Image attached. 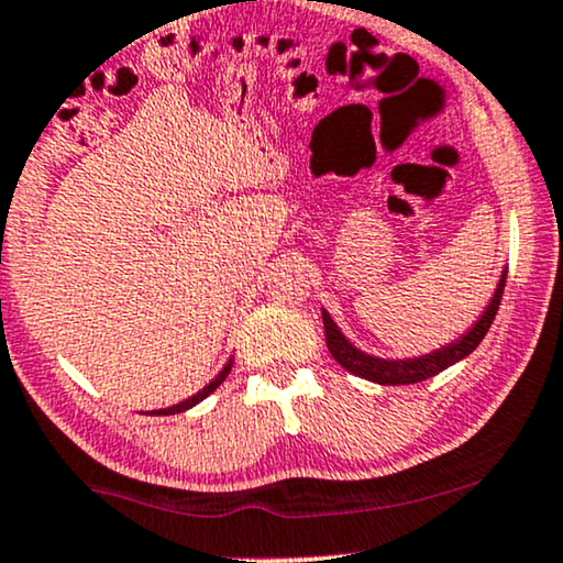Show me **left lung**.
Instances as JSON below:
<instances>
[{"label": "left lung", "mask_w": 563, "mask_h": 563, "mask_svg": "<svg viewBox=\"0 0 563 563\" xmlns=\"http://www.w3.org/2000/svg\"><path fill=\"white\" fill-rule=\"evenodd\" d=\"M505 283H507V273H501V280L497 286V294H494L492 303L486 306L484 317L476 321V327L471 329L466 336H461L455 344H448V347L432 352L427 357H417V360H378L365 355L352 347V344L344 340L340 334V329L334 327L332 317L327 311H321V319H324V334H327V347L332 352V357L342 365L344 371L355 373V376L373 380V384L380 386H407V384H419V380H427L432 376H438L440 371L451 368L453 363H459L466 355H471L482 340L489 332L494 317H497L499 303H501V294H505Z\"/></svg>", "instance_id": "obj_1"}]
</instances>
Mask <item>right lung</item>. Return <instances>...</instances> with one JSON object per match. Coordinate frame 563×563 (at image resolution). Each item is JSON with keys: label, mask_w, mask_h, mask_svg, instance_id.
Returning a JSON list of instances; mask_svg holds the SVG:
<instances>
[{"label": "right lung", "mask_w": 563, "mask_h": 563, "mask_svg": "<svg viewBox=\"0 0 563 563\" xmlns=\"http://www.w3.org/2000/svg\"><path fill=\"white\" fill-rule=\"evenodd\" d=\"M229 371H231V363L227 365V368H223V371L219 373V376H216V380H211V384H208V386L203 388V391H198V394H195V396H192V399H187V401H183V404H177V407H169V409H159V411H154V415H177V411H185V409H190V407H195V404H198V401H203V399H206V396H211V394L216 391V388H219V386L223 384V378H227V376H229Z\"/></svg>", "instance_id": "add662e5"}]
</instances>
